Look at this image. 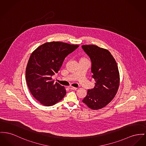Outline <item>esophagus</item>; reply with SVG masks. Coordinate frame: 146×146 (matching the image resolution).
I'll return each mask as SVG.
<instances>
[{
    "mask_svg": "<svg viewBox=\"0 0 146 146\" xmlns=\"http://www.w3.org/2000/svg\"><path fill=\"white\" fill-rule=\"evenodd\" d=\"M68 88H69L70 89H71V90H76V88H77L73 87V86H69Z\"/></svg>",
    "mask_w": 146,
    "mask_h": 146,
    "instance_id": "esophagus-1",
    "label": "esophagus"
}]
</instances>
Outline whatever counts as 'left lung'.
<instances>
[{"instance_id": "left-lung-1", "label": "left lung", "mask_w": 146, "mask_h": 146, "mask_svg": "<svg viewBox=\"0 0 146 146\" xmlns=\"http://www.w3.org/2000/svg\"><path fill=\"white\" fill-rule=\"evenodd\" d=\"M82 48L91 59L92 78L96 81L82 102L92 110H99L108 105L117 94L119 85L118 66L106 49L94 45H82Z\"/></svg>"}]
</instances>
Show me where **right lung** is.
I'll return each instance as SVG.
<instances>
[{"label":"right lung","instance_id":"add662e5","mask_svg":"<svg viewBox=\"0 0 146 146\" xmlns=\"http://www.w3.org/2000/svg\"><path fill=\"white\" fill-rule=\"evenodd\" d=\"M78 45L52 41L35 49L30 55L25 71L26 80L32 95L42 105L50 106L61 101L66 94L64 86L52 80L63 61Z\"/></svg>","mask_w":146,"mask_h":146}]
</instances>
